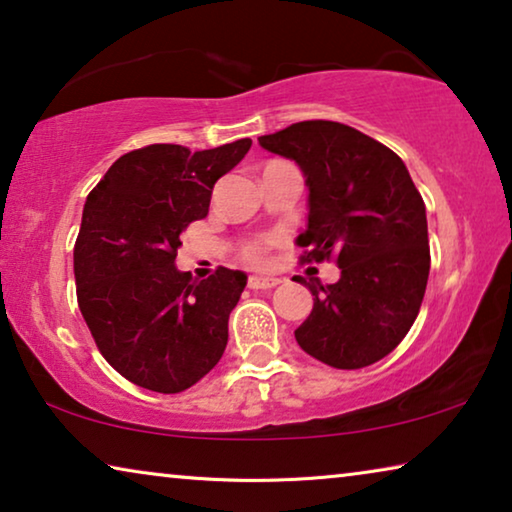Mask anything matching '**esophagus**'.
I'll return each mask as SVG.
<instances>
[{
	"instance_id": "1",
	"label": "esophagus",
	"mask_w": 512,
	"mask_h": 512,
	"mask_svg": "<svg viewBox=\"0 0 512 512\" xmlns=\"http://www.w3.org/2000/svg\"><path fill=\"white\" fill-rule=\"evenodd\" d=\"M276 285H280V278H273V276H250L248 278L250 289H273Z\"/></svg>"
}]
</instances>
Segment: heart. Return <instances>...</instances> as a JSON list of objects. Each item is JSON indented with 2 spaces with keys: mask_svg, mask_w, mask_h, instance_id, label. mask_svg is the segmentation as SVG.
<instances>
[{
  "mask_svg": "<svg viewBox=\"0 0 512 512\" xmlns=\"http://www.w3.org/2000/svg\"><path fill=\"white\" fill-rule=\"evenodd\" d=\"M269 239H257V241H250L243 246L241 250V257L246 259L248 264H262L264 262V255L266 250H269Z\"/></svg>",
  "mask_w": 512,
  "mask_h": 512,
  "instance_id": "obj_1",
  "label": "heart"
}]
</instances>
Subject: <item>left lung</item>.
I'll return each mask as SVG.
<instances>
[{
	"label": "left lung",
	"mask_w": 512,
	"mask_h": 512,
	"mask_svg": "<svg viewBox=\"0 0 512 512\" xmlns=\"http://www.w3.org/2000/svg\"><path fill=\"white\" fill-rule=\"evenodd\" d=\"M259 144L305 177L303 262L340 266L333 285H308L315 303L296 342L338 370L381 361L409 333L430 276L425 204L409 170L395 151L338 121H299Z\"/></svg>",
	"instance_id": "1"
}]
</instances>
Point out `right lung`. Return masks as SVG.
<instances>
[{
	"label": "right lung",
	"instance_id": "1",
	"mask_svg": "<svg viewBox=\"0 0 512 512\" xmlns=\"http://www.w3.org/2000/svg\"><path fill=\"white\" fill-rule=\"evenodd\" d=\"M250 144H149L114 160L87 197L73 250L78 305L105 361L137 386L181 393L225 352L248 276L218 266L197 282L174 259L181 232L207 216L213 186Z\"/></svg>",
	"mask_w": 512,
	"mask_h": 512
}]
</instances>
